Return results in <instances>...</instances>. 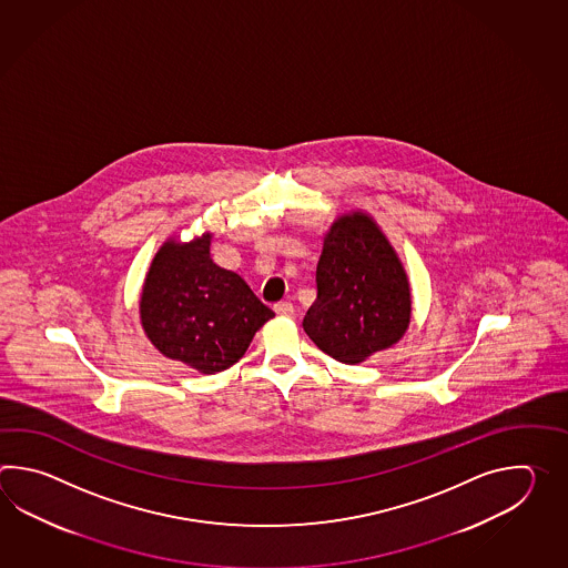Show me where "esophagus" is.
<instances>
[{"label":"esophagus","mask_w":568,"mask_h":568,"mask_svg":"<svg viewBox=\"0 0 568 568\" xmlns=\"http://www.w3.org/2000/svg\"><path fill=\"white\" fill-rule=\"evenodd\" d=\"M274 311L280 316H292L294 314V306H292V302H278L276 306H274Z\"/></svg>","instance_id":"1"}]
</instances>
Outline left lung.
Segmentation results:
<instances>
[{
	"label": "left lung",
	"instance_id": "left-lung-1",
	"mask_svg": "<svg viewBox=\"0 0 568 568\" xmlns=\"http://www.w3.org/2000/svg\"><path fill=\"white\" fill-rule=\"evenodd\" d=\"M410 313L408 276L374 219L359 211L338 217L316 266L306 335L333 359L355 365L398 343Z\"/></svg>",
	"mask_w": 568,
	"mask_h": 568
}]
</instances>
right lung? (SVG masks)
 <instances>
[{
  "label": "right lung",
  "instance_id": "add662e5",
  "mask_svg": "<svg viewBox=\"0 0 568 568\" xmlns=\"http://www.w3.org/2000/svg\"><path fill=\"white\" fill-rule=\"evenodd\" d=\"M272 316L240 274L211 260V233L164 243L145 274L140 301L145 335L162 355L201 374L240 362Z\"/></svg>",
  "mask_w": 568,
  "mask_h": 568
}]
</instances>
